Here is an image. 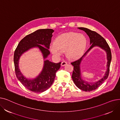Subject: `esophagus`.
<instances>
[{
    "instance_id": "1",
    "label": "esophagus",
    "mask_w": 120,
    "mask_h": 120,
    "mask_svg": "<svg viewBox=\"0 0 120 120\" xmlns=\"http://www.w3.org/2000/svg\"><path fill=\"white\" fill-rule=\"evenodd\" d=\"M67 64V63L66 61H62V63H61V66H66Z\"/></svg>"
}]
</instances>
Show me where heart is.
Instances as JSON below:
<instances>
[{
	"label": "heart",
	"instance_id": "heart-1",
	"mask_svg": "<svg viewBox=\"0 0 120 120\" xmlns=\"http://www.w3.org/2000/svg\"><path fill=\"white\" fill-rule=\"evenodd\" d=\"M87 40L84 35L75 32L63 34L55 39L50 47L51 52L57 57L66 52L67 58L77 59L83 55L86 48Z\"/></svg>",
	"mask_w": 120,
	"mask_h": 120
}]
</instances>
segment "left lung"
Instances as JSON below:
<instances>
[{"instance_id":"8db88e82","label":"left lung","mask_w":120,"mask_h":120,"mask_svg":"<svg viewBox=\"0 0 120 120\" xmlns=\"http://www.w3.org/2000/svg\"><path fill=\"white\" fill-rule=\"evenodd\" d=\"M79 29L85 31V32L89 36L90 39V44L91 45L90 48L79 59L75 61L71 64L73 66V69L72 78L75 84L79 89L85 91H91L95 90L102 84L108 78L109 72V67L111 61V52L110 49L104 38L94 31H92L90 29L86 28L80 27ZM97 46L105 50L107 53V58L108 60L107 62V70L104 77L100 80L94 83H89L85 82L81 78V74L80 70V64L82 59L89 50L93 47Z\"/></svg>"}]
</instances>
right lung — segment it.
I'll use <instances>...</instances> for the list:
<instances>
[{
	"mask_svg": "<svg viewBox=\"0 0 120 120\" xmlns=\"http://www.w3.org/2000/svg\"><path fill=\"white\" fill-rule=\"evenodd\" d=\"M52 29H40L25 36L19 43L15 53L14 61L16 76L22 84L28 90L35 92H42L52 86L55 77L56 71L60 68L61 62L58 63L44 61L43 70L35 78L27 79L21 72L18 63L20 57L24 52L34 47L38 48L41 52L44 59L50 54L49 49L51 42Z\"/></svg>",
	"mask_w": 120,
	"mask_h": 120,
	"instance_id": "add662e5",
	"label": "right lung"
}]
</instances>
